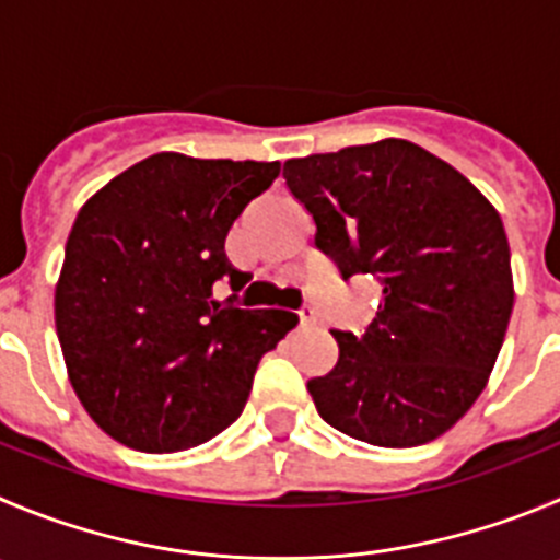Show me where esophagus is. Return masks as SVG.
I'll list each match as a JSON object with an SVG mask.
<instances>
[{"label":"esophagus","instance_id":"1","mask_svg":"<svg viewBox=\"0 0 560 560\" xmlns=\"http://www.w3.org/2000/svg\"><path fill=\"white\" fill-rule=\"evenodd\" d=\"M298 323H301V326H304V328L315 326V323H317L315 312H312V310H301V312H298Z\"/></svg>","mask_w":560,"mask_h":560}]
</instances>
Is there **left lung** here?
<instances>
[{"mask_svg": "<svg viewBox=\"0 0 560 560\" xmlns=\"http://www.w3.org/2000/svg\"><path fill=\"white\" fill-rule=\"evenodd\" d=\"M342 279L381 284L364 334L331 331L339 359L306 384L317 415L368 445L451 431L489 384L514 310L511 248L492 201L400 138L284 162Z\"/></svg>", "mask_w": 560, "mask_h": 560, "instance_id": "1", "label": "left lung"}]
</instances>
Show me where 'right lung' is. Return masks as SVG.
Here are the masks:
<instances>
[{
    "label": "right lung",
    "mask_w": 560,
    "mask_h": 560,
    "mask_svg": "<svg viewBox=\"0 0 560 560\" xmlns=\"http://www.w3.org/2000/svg\"><path fill=\"white\" fill-rule=\"evenodd\" d=\"M276 176L279 162L160 151L82 203L55 326L77 398L115 442L187 451L243 415L256 364L298 317L221 304L212 284L248 279L223 243Z\"/></svg>",
    "instance_id": "add662e5"
}]
</instances>
